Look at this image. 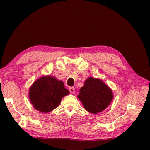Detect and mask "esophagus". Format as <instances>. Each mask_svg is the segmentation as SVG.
Returning a JSON list of instances; mask_svg holds the SVG:
<instances>
[{
	"mask_svg": "<svg viewBox=\"0 0 150 150\" xmlns=\"http://www.w3.org/2000/svg\"><path fill=\"white\" fill-rule=\"evenodd\" d=\"M75 88H73V87H71V88H69V91H70V93H74V92H75Z\"/></svg>",
	"mask_w": 150,
	"mask_h": 150,
	"instance_id": "esophagus-1",
	"label": "esophagus"
}]
</instances>
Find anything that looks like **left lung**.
<instances>
[{
    "label": "left lung",
    "instance_id": "8db88e82",
    "mask_svg": "<svg viewBox=\"0 0 150 150\" xmlns=\"http://www.w3.org/2000/svg\"><path fill=\"white\" fill-rule=\"evenodd\" d=\"M84 109L92 114L105 110L113 99L112 90L101 80L92 77L85 81L78 96Z\"/></svg>",
    "mask_w": 150,
    "mask_h": 150
}]
</instances>
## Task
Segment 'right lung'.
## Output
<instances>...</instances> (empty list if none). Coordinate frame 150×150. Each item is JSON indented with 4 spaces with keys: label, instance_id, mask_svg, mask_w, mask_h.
Wrapping results in <instances>:
<instances>
[{
    "label": "right lung",
    "instance_id": "right-lung-1",
    "mask_svg": "<svg viewBox=\"0 0 150 150\" xmlns=\"http://www.w3.org/2000/svg\"><path fill=\"white\" fill-rule=\"evenodd\" d=\"M69 94L62 81L51 76L39 78L31 86L30 101L38 111L48 113L57 108L62 97Z\"/></svg>",
    "mask_w": 150,
    "mask_h": 150
}]
</instances>
